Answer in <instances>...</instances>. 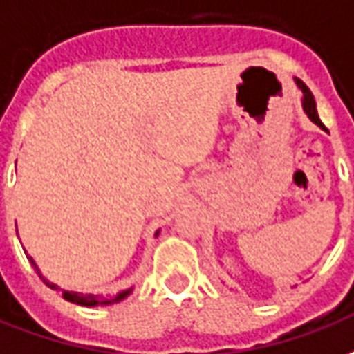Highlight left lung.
<instances>
[{
	"instance_id": "left-lung-1",
	"label": "left lung",
	"mask_w": 354,
	"mask_h": 354,
	"mask_svg": "<svg viewBox=\"0 0 354 354\" xmlns=\"http://www.w3.org/2000/svg\"><path fill=\"white\" fill-rule=\"evenodd\" d=\"M297 84H299V88L303 90V95H305V97H303V107H305V113L308 115V118H310V120H313L315 124H318L320 128H324L322 120L318 118V113H316L315 95L310 93V90H308V88H306L305 84L301 82V80H297ZM324 130H326V128H324Z\"/></svg>"
}]
</instances>
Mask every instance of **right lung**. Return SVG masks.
<instances>
[{
	"label": "right lung",
	"instance_id": "add662e5",
	"mask_svg": "<svg viewBox=\"0 0 354 354\" xmlns=\"http://www.w3.org/2000/svg\"><path fill=\"white\" fill-rule=\"evenodd\" d=\"M44 281H46L51 289H57V286L49 283L48 280H44ZM128 293H130V289H128V291H122V293H118L115 299H100V297H95V295H82V293H68V291H65V293H63V297H65L66 301L78 303V305L95 306V305H107V303H111V301H120V299H124Z\"/></svg>",
	"mask_w": 354,
	"mask_h": 354
}]
</instances>
